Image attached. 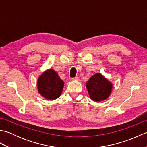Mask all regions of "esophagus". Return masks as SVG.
Masks as SVG:
<instances>
[{
  "label": "esophagus",
  "instance_id": "1",
  "mask_svg": "<svg viewBox=\"0 0 147 147\" xmlns=\"http://www.w3.org/2000/svg\"><path fill=\"white\" fill-rule=\"evenodd\" d=\"M71 80H73V81H78L79 80V78L78 77V76H75V77H74V78H72Z\"/></svg>",
  "mask_w": 147,
  "mask_h": 147
}]
</instances>
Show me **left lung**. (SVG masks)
Wrapping results in <instances>:
<instances>
[{
  "mask_svg": "<svg viewBox=\"0 0 147 147\" xmlns=\"http://www.w3.org/2000/svg\"><path fill=\"white\" fill-rule=\"evenodd\" d=\"M112 87V83L99 73L92 76L86 83L90 97L96 102L107 98L111 94Z\"/></svg>",
  "mask_w": 147,
  "mask_h": 147,
  "instance_id": "8db88e82",
  "label": "left lung"
}]
</instances>
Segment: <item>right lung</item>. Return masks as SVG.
Returning a JSON list of instances; mask_svg holds the SVG:
<instances>
[{"label":"right lung","mask_w":147,"mask_h":147,"mask_svg":"<svg viewBox=\"0 0 147 147\" xmlns=\"http://www.w3.org/2000/svg\"><path fill=\"white\" fill-rule=\"evenodd\" d=\"M38 92L48 100H55L60 96L64 82L53 69L44 72L38 79Z\"/></svg>","instance_id":"right-lung-1"}]
</instances>
